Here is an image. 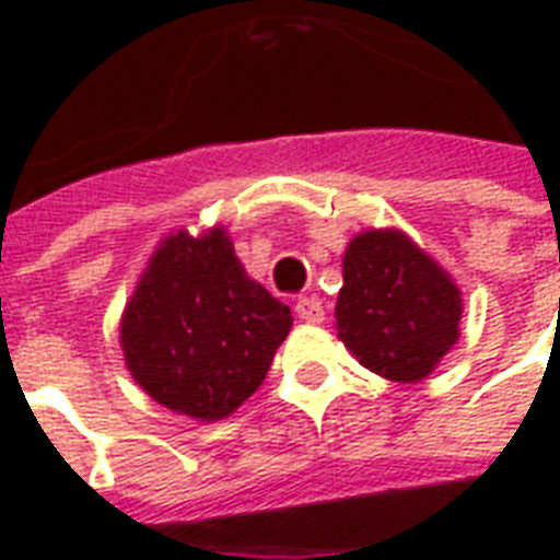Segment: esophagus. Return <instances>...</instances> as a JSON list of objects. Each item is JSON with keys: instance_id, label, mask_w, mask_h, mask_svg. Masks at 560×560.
<instances>
[{"instance_id": "34e87169", "label": "esophagus", "mask_w": 560, "mask_h": 560, "mask_svg": "<svg viewBox=\"0 0 560 560\" xmlns=\"http://www.w3.org/2000/svg\"><path fill=\"white\" fill-rule=\"evenodd\" d=\"M296 316L302 323H311V325H319L325 319V311H323V302L316 296H299L296 299Z\"/></svg>"}]
</instances>
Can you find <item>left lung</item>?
Segmentation results:
<instances>
[{
    "label": "left lung",
    "mask_w": 560,
    "mask_h": 560,
    "mask_svg": "<svg viewBox=\"0 0 560 560\" xmlns=\"http://www.w3.org/2000/svg\"><path fill=\"white\" fill-rule=\"evenodd\" d=\"M337 337L369 372L424 381L459 340L462 293L398 229H372L342 255Z\"/></svg>",
    "instance_id": "left-lung-1"
}]
</instances>
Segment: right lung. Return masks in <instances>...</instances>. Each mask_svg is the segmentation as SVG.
Listing matches in <instances>:
<instances>
[{
  "mask_svg": "<svg viewBox=\"0 0 560 560\" xmlns=\"http://www.w3.org/2000/svg\"><path fill=\"white\" fill-rule=\"evenodd\" d=\"M293 328L290 307L246 276L226 229L171 232L121 316V349L156 404L197 421L235 412Z\"/></svg>",
  "mask_w": 560,
  "mask_h": 560,
  "instance_id": "obj_1",
  "label": "right lung"
}]
</instances>
